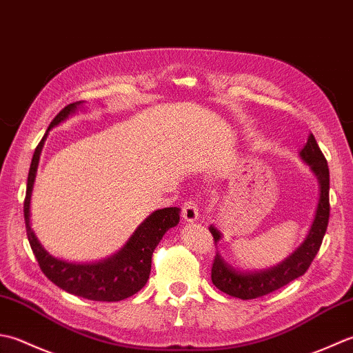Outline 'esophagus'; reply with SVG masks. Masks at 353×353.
<instances>
[{
	"instance_id": "obj_1",
	"label": "esophagus",
	"mask_w": 353,
	"mask_h": 353,
	"mask_svg": "<svg viewBox=\"0 0 353 353\" xmlns=\"http://www.w3.org/2000/svg\"><path fill=\"white\" fill-rule=\"evenodd\" d=\"M199 216V208L195 201H187L183 205V218L187 222H195Z\"/></svg>"
}]
</instances>
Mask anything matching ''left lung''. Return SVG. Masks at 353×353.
I'll use <instances>...</instances> for the list:
<instances>
[{
	"label": "left lung",
	"instance_id": "left-lung-1",
	"mask_svg": "<svg viewBox=\"0 0 353 353\" xmlns=\"http://www.w3.org/2000/svg\"><path fill=\"white\" fill-rule=\"evenodd\" d=\"M300 157L301 160H305L311 166V170L320 183V198L317 210H315L312 225L309 228L306 239L283 262L263 271H239L227 263L219 256V253H216L212 267V282L218 290L228 294V296L242 300H251L267 296V294L288 285L300 276H303L307 271L309 265L312 263L315 254L319 253L329 222V168L326 158L323 155L312 134L307 137L305 148L300 150ZM208 230H210L214 243H218L221 239L219 230H216L213 225L208 227Z\"/></svg>",
	"mask_w": 353,
	"mask_h": 353
}]
</instances>
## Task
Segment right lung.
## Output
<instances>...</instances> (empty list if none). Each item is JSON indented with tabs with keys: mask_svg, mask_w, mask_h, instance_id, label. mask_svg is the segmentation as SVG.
<instances>
[{
	"mask_svg": "<svg viewBox=\"0 0 353 353\" xmlns=\"http://www.w3.org/2000/svg\"><path fill=\"white\" fill-rule=\"evenodd\" d=\"M82 103L83 102H76L63 108L52 120L47 132L34 149L30 170H28L24 199L27 237L36 261L39 263L41 271L54 285L59 286L61 290L88 300L120 301L134 296L146 285L150 274L154 250L163 239L164 233L179 222V208L166 207L149 214L137 227L132 236L129 237V241L119 253L96 263H71L67 261H61V259L53 257L42 248L30 227V198L36 170H38L39 164L41 150L44 148V141L50 129L68 119L70 114H73L77 110V106H81Z\"/></svg>",
	"mask_w": 353,
	"mask_h": 353,
	"instance_id": "1",
	"label": "right lung"
}]
</instances>
